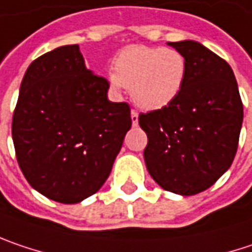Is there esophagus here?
Wrapping results in <instances>:
<instances>
[{
  "label": "esophagus",
  "instance_id": "1",
  "mask_svg": "<svg viewBox=\"0 0 252 252\" xmlns=\"http://www.w3.org/2000/svg\"><path fill=\"white\" fill-rule=\"evenodd\" d=\"M130 116H132V125H133V126H136V125H137V122H139V113H137V110L132 109V113H130Z\"/></svg>",
  "mask_w": 252,
  "mask_h": 252
}]
</instances>
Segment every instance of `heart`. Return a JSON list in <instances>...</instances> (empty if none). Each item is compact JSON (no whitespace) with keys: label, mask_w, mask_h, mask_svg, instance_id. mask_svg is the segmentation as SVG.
I'll list each match as a JSON object with an SVG mask.
<instances>
[{"label":"heart","mask_w":252,"mask_h":252,"mask_svg":"<svg viewBox=\"0 0 252 252\" xmlns=\"http://www.w3.org/2000/svg\"><path fill=\"white\" fill-rule=\"evenodd\" d=\"M115 71L109 77L113 89H129L137 106L156 110L179 94L187 63L175 48L132 45L119 53Z\"/></svg>","instance_id":"1"}]
</instances>
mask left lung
<instances>
[{
  "label": "left lung",
  "instance_id": "1",
  "mask_svg": "<svg viewBox=\"0 0 252 252\" xmlns=\"http://www.w3.org/2000/svg\"><path fill=\"white\" fill-rule=\"evenodd\" d=\"M187 63L179 94L162 109L139 115L148 135L145 163L165 190L195 195L231 166L244 109L229 64L196 41L169 43Z\"/></svg>",
  "mask_w": 252,
  "mask_h": 252
}]
</instances>
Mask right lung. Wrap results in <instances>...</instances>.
<instances>
[{
  "mask_svg": "<svg viewBox=\"0 0 252 252\" xmlns=\"http://www.w3.org/2000/svg\"><path fill=\"white\" fill-rule=\"evenodd\" d=\"M109 81L86 68L79 45L30 64L12 116V140L28 184L62 204H77L109 178L130 106L107 100Z\"/></svg>",
  "mask_w": 252,
  "mask_h": 252,
  "instance_id": "obj_1",
  "label": "right lung"
}]
</instances>
